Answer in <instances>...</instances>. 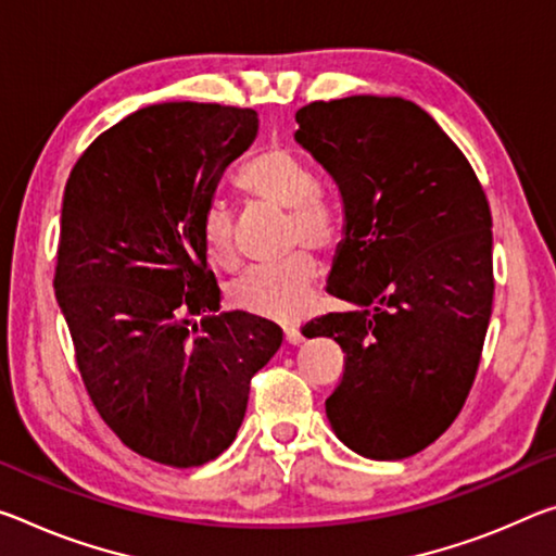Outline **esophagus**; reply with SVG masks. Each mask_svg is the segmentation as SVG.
<instances>
[{"instance_id": "34e87169", "label": "esophagus", "mask_w": 556, "mask_h": 556, "mask_svg": "<svg viewBox=\"0 0 556 556\" xmlns=\"http://www.w3.org/2000/svg\"><path fill=\"white\" fill-rule=\"evenodd\" d=\"M285 341L289 343V346H296V343L304 341L302 331H299V326H285Z\"/></svg>"}]
</instances>
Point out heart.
Instances as JSON below:
<instances>
[{"label":"heart","mask_w":556,"mask_h":556,"mask_svg":"<svg viewBox=\"0 0 556 556\" xmlns=\"http://www.w3.org/2000/svg\"><path fill=\"white\" fill-rule=\"evenodd\" d=\"M237 188L242 195L264 205L287 210V247L306 244L329 252L341 242L343 219L331 200L316 192V175L304 157L285 146L262 148L247 157L237 170ZM202 247L213 267L230 271L240 262L235 244V219L225 205L207 207L202 217ZM321 267L314 254L296 250L277 264L254 267L235 279L227 299L235 309L271 321H294L306 312Z\"/></svg>","instance_id":"obj_1"}]
</instances>
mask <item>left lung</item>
<instances>
[{"instance_id":"1","label":"left lung","mask_w":556,"mask_h":556,"mask_svg":"<svg viewBox=\"0 0 556 556\" xmlns=\"http://www.w3.org/2000/svg\"><path fill=\"white\" fill-rule=\"evenodd\" d=\"M296 123V143L343 202L326 292L356 306L302 329L346 354L326 418L354 453L403 460L451 428L478 374L495 292L488 198L468 157L413 101H314Z\"/></svg>"}]
</instances>
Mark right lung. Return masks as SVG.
Here are the masks:
<instances>
[{
  "mask_svg": "<svg viewBox=\"0 0 556 556\" xmlns=\"http://www.w3.org/2000/svg\"><path fill=\"white\" fill-rule=\"evenodd\" d=\"M257 113L146 105L78 157L64 190L54 289L91 401L130 451L195 468L232 445L250 381L281 346L260 316L219 309L202 217L257 138Z\"/></svg>",
  "mask_w": 556,
  "mask_h": 556,
  "instance_id": "add662e5",
  "label": "right lung"
}]
</instances>
